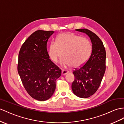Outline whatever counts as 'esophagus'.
Instances as JSON below:
<instances>
[{
  "mask_svg": "<svg viewBox=\"0 0 124 124\" xmlns=\"http://www.w3.org/2000/svg\"><path fill=\"white\" fill-rule=\"evenodd\" d=\"M68 73H69V71L66 70H62V75H65L66 74H67Z\"/></svg>",
  "mask_w": 124,
  "mask_h": 124,
  "instance_id": "obj_1",
  "label": "esophagus"
}]
</instances>
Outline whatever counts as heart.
Wrapping results in <instances>:
<instances>
[{
  "label": "heart",
  "mask_w": 124,
  "mask_h": 124,
  "mask_svg": "<svg viewBox=\"0 0 124 124\" xmlns=\"http://www.w3.org/2000/svg\"><path fill=\"white\" fill-rule=\"evenodd\" d=\"M92 44L88 39L71 32L60 34L56 41L50 43L48 55L54 62H57L62 56V64L78 67L87 61L91 55Z\"/></svg>",
  "instance_id": "heart-1"
}]
</instances>
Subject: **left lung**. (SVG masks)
<instances>
[{
	"label": "left lung",
	"mask_w": 124,
	"mask_h": 124,
	"mask_svg": "<svg viewBox=\"0 0 124 124\" xmlns=\"http://www.w3.org/2000/svg\"><path fill=\"white\" fill-rule=\"evenodd\" d=\"M90 37L92 52L89 59L79 68L73 71L75 79L71 85L74 94L80 98L89 97L100 86L106 70V51L101 39L94 32L87 29H78Z\"/></svg>",
	"instance_id": "left-lung-1"
}]
</instances>
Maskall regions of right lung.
Instances as JSON below:
<instances>
[{"instance_id":"right-lung-1","label":"right lung","mask_w":124,"mask_h":124,"mask_svg":"<svg viewBox=\"0 0 124 124\" xmlns=\"http://www.w3.org/2000/svg\"><path fill=\"white\" fill-rule=\"evenodd\" d=\"M54 31H37L21 47L17 70L24 88L31 97L45 101L52 97L62 70L49 59L48 39Z\"/></svg>"}]
</instances>
